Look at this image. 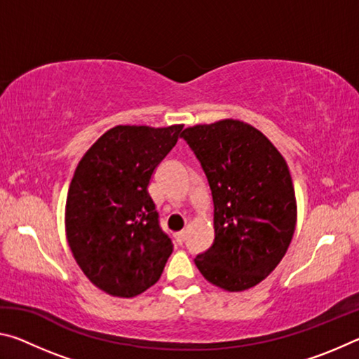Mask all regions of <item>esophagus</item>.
Here are the masks:
<instances>
[{
  "instance_id": "34e87169",
  "label": "esophagus",
  "mask_w": 359,
  "mask_h": 359,
  "mask_svg": "<svg viewBox=\"0 0 359 359\" xmlns=\"http://www.w3.org/2000/svg\"><path fill=\"white\" fill-rule=\"evenodd\" d=\"M175 242H177L179 245H182L185 242V231H180V233L175 234Z\"/></svg>"
}]
</instances>
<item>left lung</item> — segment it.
<instances>
[{
    "label": "left lung",
    "instance_id": "1",
    "mask_svg": "<svg viewBox=\"0 0 359 359\" xmlns=\"http://www.w3.org/2000/svg\"><path fill=\"white\" fill-rule=\"evenodd\" d=\"M182 137L201 163L214 199V244L194 264L224 291L252 288L276 269L294 234L297 205L287 161L241 120L194 125Z\"/></svg>",
    "mask_w": 359,
    "mask_h": 359
}]
</instances>
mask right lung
Segmentation results:
<instances>
[{
	"instance_id": "right-lung-1",
	"label": "right lung",
	"mask_w": 359,
	"mask_h": 359,
	"mask_svg": "<svg viewBox=\"0 0 359 359\" xmlns=\"http://www.w3.org/2000/svg\"><path fill=\"white\" fill-rule=\"evenodd\" d=\"M182 128L114 126L79 161L66 198V238L83 274L107 294L144 293L171 257L147 188Z\"/></svg>"
}]
</instances>
